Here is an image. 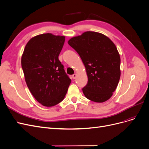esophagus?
I'll return each mask as SVG.
<instances>
[{"label": "esophagus", "mask_w": 149, "mask_h": 149, "mask_svg": "<svg viewBox=\"0 0 149 149\" xmlns=\"http://www.w3.org/2000/svg\"><path fill=\"white\" fill-rule=\"evenodd\" d=\"M76 77H77V74H74V75H72V79H75Z\"/></svg>", "instance_id": "esophagus-1"}]
</instances>
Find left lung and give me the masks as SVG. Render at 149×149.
Segmentation results:
<instances>
[{"mask_svg": "<svg viewBox=\"0 0 149 149\" xmlns=\"http://www.w3.org/2000/svg\"><path fill=\"white\" fill-rule=\"evenodd\" d=\"M68 42L85 67L88 83L82 89L85 96L97 103L110 99L120 77V58L114 42L105 35L90 31L72 37Z\"/></svg>", "mask_w": 149, "mask_h": 149, "instance_id": "left-lung-1", "label": "left lung"}]
</instances>
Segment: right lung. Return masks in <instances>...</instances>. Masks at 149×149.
Returning a JSON list of instances; mask_svg holds the SVG:
<instances>
[{
    "label": "right lung",
    "instance_id": "right-lung-1",
    "mask_svg": "<svg viewBox=\"0 0 149 149\" xmlns=\"http://www.w3.org/2000/svg\"><path fill=\"white\" fill-rule=\"evenodd\" d=\"M64 41V36L38 35L28 41L22 55L25 82L35 99L44 107L60 103L71 82L58 60Z\"/></svg>",
    "mask_w": 149,
    "mask_h": 149
}]
</instances>
